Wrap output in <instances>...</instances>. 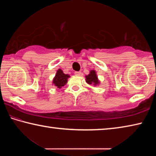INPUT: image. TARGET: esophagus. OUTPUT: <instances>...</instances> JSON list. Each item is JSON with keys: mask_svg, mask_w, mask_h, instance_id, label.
<instances>
[{"mask_svg": "<svg viewBox=\"0 0 156 156\" xmlns=\"http://www.w3.org/2000/svg\"><path fill=\"white\" fill-rule=\"evenodd\" d=\"M81 74H82L81 72H75V75H76V76H81Z\"/></svg>", "mask_w": 156, "mask_h": 156, "instance_id": "34e87169", "label": "esophagus"}]
</instances>
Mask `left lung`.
<instances>
[{
	"label": "left lung",
	"instance_id": "obj_1",
	"mask_svg": "<svg viewBox=\"0 0 156 156\" xmlns=\"http://www.w3.org/2000/svg\"><path fill=\"white\" fill-rule=\"evenodd\" d=\"M86 82L88 84H93L94 85L99 84V80L98 79L95 70H91L88 76H86Z\"/></svg>",
	"mask_w": 156,
	"mask_h": 156
}]
</instances>
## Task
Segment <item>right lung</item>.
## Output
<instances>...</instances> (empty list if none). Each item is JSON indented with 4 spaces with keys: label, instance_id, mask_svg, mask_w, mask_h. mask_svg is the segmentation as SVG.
<instances>
[{
    "label": "right lung",
    "instance_id": "add662e5",
    "mask_svg": "<svg viewBox=\"0 0 156 156\" xmlns=\"http://www.w3.org/2000/svg\"><path fill=\"white\" fill-rule=\"evenodd\" d=\"M69 77V76L67 74H65L60 69H59L57 71L56 74L55 76L54 80H53V84L56 87H57L58 88L60 89L62 87L65 86L67 84V79Z\"/></svg>",
    "mask_w": 156,
    "mask_h": 156
}]
</instances>
